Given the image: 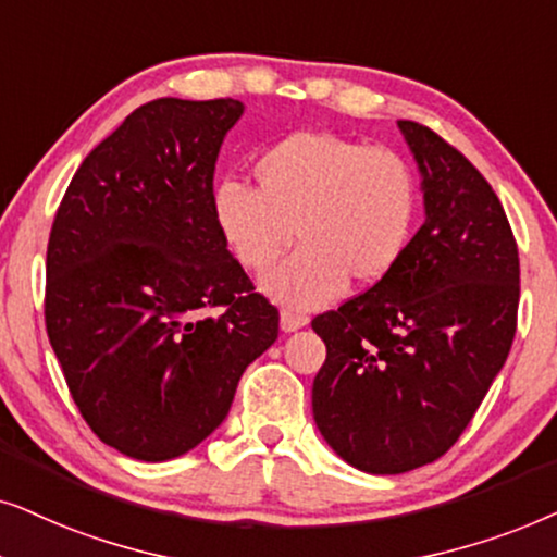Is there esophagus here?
<instances>
[{
	"label": "esophagus",
	"instance_id": "34e87169",
	"mask_svg": "<svg viewBox=\"0 0 557 557\" xmlns=\"http://www.w3.org/2000/svg\"><path fill=\"white\" fill-rule=\"evenodd\" d=\"M302 325H308V315L293 313V310H283V313H280V329H283L285 333L298 331V329H302Z\"/></svg>",
	"mask_w": 557,
	"mask_h": 557
}]
</instances>
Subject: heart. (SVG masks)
Wrapping results in <instances>:
<instances>
[{
	"label": "heart",
	"instance_id": "obj_1",
	"mask_svg": "<svg viewBox=\"0 0 557 557\" xmlns=\"http://www.w3.org/2000/svg\"><path fill=\"white\" fill-rule=\"evenodd\" d=\"M257 190L236 181L213 188V219L232 255L262 272L285 306L313 310L356 287L384 283L410 249L420 219L418 175L389 147H367L329 132H295L255 160Z\"/></svg>",
	"mask_w": 557,
	"mask_h": 557
}]
</instances>
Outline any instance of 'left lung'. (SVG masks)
<instances>
[{
    "instance_id": "obj_1",
    "label": "left lung",
    "mask_w": 557,
    "mask_h": 557,
    "mask_svg": "<svg viewBox=\"0 0 557 557\" xmlns=\"http://www.w3.org/2000/svg\"><path fill=\"white\" fill-rule=\"evenodd\" d=\"M420 170L425 221L397 270L313 318L325 364L313 418L367 473L433 463L502 372L517 331L520 257L484 175L418 122H397Z\"/></svg>"
}]
</instances>
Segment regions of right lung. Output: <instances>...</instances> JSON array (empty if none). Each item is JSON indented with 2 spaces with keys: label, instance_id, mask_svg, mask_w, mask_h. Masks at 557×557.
I'll return each mask as SVG.
<instances>
[{
  "label": "right lung",
  "instance_id": "add662e5",
  "mask_svg": "<svg viewBox=\"0 0 557 557\" xmlns=\"http://www.w3.org/2000/svg\"><path fill=\"white\" fill-rule=\"evenodd\" d=\"M242 114L236 99L145 103L88 152L55 213L50 346L88 428L137 461L209 438L244 369L277 341V308L255 293L211 206Z\"/></svg>",
  "mask_w": 557,
  "mask_h": 557
}]
</instances>
